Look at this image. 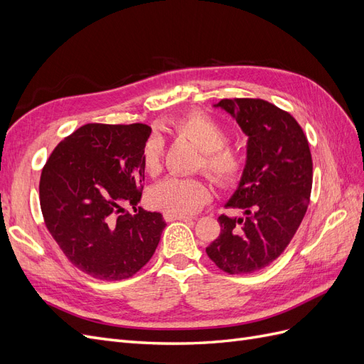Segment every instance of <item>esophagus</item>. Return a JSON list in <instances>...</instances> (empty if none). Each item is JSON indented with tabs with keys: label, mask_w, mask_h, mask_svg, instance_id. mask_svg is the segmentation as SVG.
Listing matches in <instances>:
<instances>
[{
	"label": "esophagus",
	"mask_w": 364,
	"mask_h": 364,
	"mask_svg": "<svg viewBox=\"0 0 364 364\" xmlns=\"http://www.w3.org/2000/svg\"><path fill=\"white\" fill-rule=\"evenodd\" d=\"M164 220H165V222H176V220H181V222H188V220H191V218L186 217V215H178V214L165 213L164 214Z\"/></svg>",
	"instance_id": "esophagus-1"
}]
</instances>
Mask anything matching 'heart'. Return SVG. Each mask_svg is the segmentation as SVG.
Masks as SVG:
<instances>
[{
	"label": "heart",
	"instance_id": "1",
	"mask_svg": "<svg viewBox=\"0 0 364 364\" xmlns=\"http://www.w3.org/2000/svg\"><path fill=\"white\" fill-rule=\"evenodd\" d=\"M174 134L188 139L200 150L197 168L209 176L218 186L234 183L243 170V155L228 146V130L217 119L203 112H190L171 123ZM162 141L151 136L142 150L144 170L155 176L161 170ZM209 199V190L200 179L167 178L159 182L149 194L150 205L164 213L188 215L200 209Z\"/></svg>",
	"mask_w": 364,
	"mask_h": 364
}]
</instances>
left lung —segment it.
<instances>
[{
	"instance_id": "left-lung-1",
	"label": "left lung",
	"mask_w": 364,
	"mask_h": 364,
	"mask_svg": "<svg viewBox=\"0 0 364 364\" xmlns=\"http://www.w3.org/2000/svg\"><path fill=\"white\" fill-rule=\"evenodd\" d=\"M215 107L232 115L247 135L238 188L226 202L243 217H218L220 235L208 257L229 274L267 267L289 246L310 203L313 159L302 127L261 98H225Z\"/></svg>"
}]
</instances>
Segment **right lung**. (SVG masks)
<instances>
[{"instance_id": "1", "label": "right lung", "mask_w": 364, "mask_h": 364, "mask_svg": "<svg viewBox=\"0 0 364 364\" xmlns=\"http://www.w3.org/2000/svg\"><path fill=\"white\" fill-rule=\"evenodd\" d=\"M150 134L141 123L85 124L59 142L42 168L43 222L73 266L95 279L134 277L159 245L162 215L138 206Z\"/></svg>"}]
</instances>
